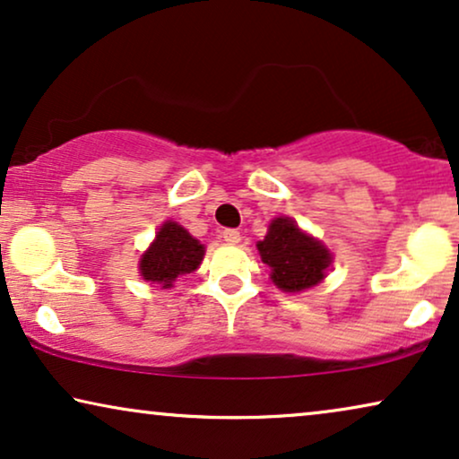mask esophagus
<instances>
[{
  "instance_id": "1",
  "label": "esophagus",
  "mask_w": 459,
  "mask_h": 459,
  "mask_svg": "<svg viewBox=\"0 0 459 459\" xmlns=\"http://www.w3.org/2000/svg\"><path fill=\"white\" fill-rule=\"evenodd\" d=\"M221 236H223V240L228 242V244H238V242H240V231H238V230H223Z\"/></svg>"
}]
</instances>
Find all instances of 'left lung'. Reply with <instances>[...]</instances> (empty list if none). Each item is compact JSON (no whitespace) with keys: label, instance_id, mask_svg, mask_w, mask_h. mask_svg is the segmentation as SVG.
<instances>
[{"label":"left lung","instance_id":"left-lung-1","mask_svg":"<svg viewBox=\"0 0 459 459\" xmlns=\"http://www.w3.org/2000/svg\"><path fill=\"white\" fill-rule=\"evenodd\" d=\"M261 261L272 269L273 284L284 292L317 286L332 265V253L317 238L305 234L290 217H275L267 236L256 242Z\"/></svg>","mask_w":459,"mask_h":459}]
</instances>
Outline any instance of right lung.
<instances>
[{
    "mask_svg": "<svg viewBox=\"0 0 459 459\" xmlns=\"http://www.w3.org/2000/svg\"><path fill=\"white\" fill-rule=\"evenodd\" d=\"M204 259V247L190 231L175 221H165L156 231L154 242L142 255L140 273L146 281L171 288L184 273H192Z\"/></svg>",
    "mask_w": 459,
    "mask_h": 459,
    "instance_id": "add662e5",
    "label": "right lung"
}]
</instances>
